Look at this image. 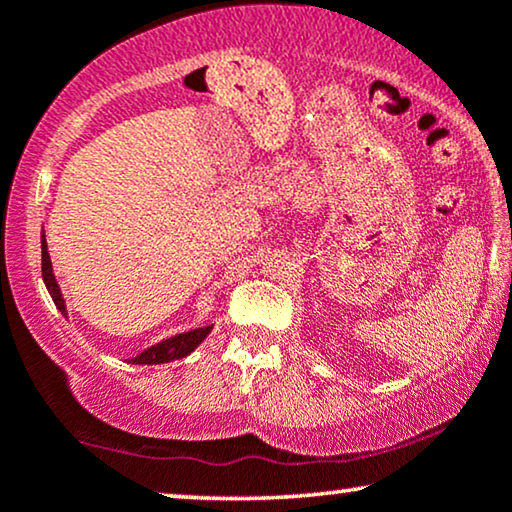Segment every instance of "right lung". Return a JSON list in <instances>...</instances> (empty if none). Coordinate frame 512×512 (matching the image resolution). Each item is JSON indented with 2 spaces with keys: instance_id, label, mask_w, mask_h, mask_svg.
<instances>
[{
  "instance_id": "obj_1",
  "label": "right lung",
  "mask_w": 512,
  "mask_h": 512,
  "mask_svg": "<svg viewBox=\"0 0 512 512\" xmlns=\"http://www.w3.org/2000/svg\"><path fill=\"white\" fill-rule=\"evenodd\" d=\"M41 277H44V284L48 293H51L53 303L58 310L65 314V300H62V293H60V286L55 282L53 277V268H51V258H48V249H46V237L41 235ZM209 331H212V326H205V328H195V331H188V333H181V335H174L170 340H163L158 342V345H153L142 352L139 356L132 359V363H167V361H174V359H184L186 354H191L195 347L200 345L202 340L207 338Z\"/></svg>"
}]
</instances>
